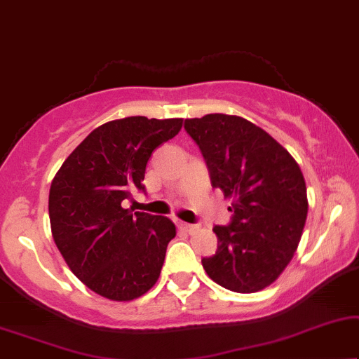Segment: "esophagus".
I'll use <instances>...</instances> for the list:
<instances>
[{
    "label": "esophagus",
    "mask_w": 359,
    "mask_h": 359,
    "mask_svg": "<svg viewBox=\"0 0 359 359\" xmlns=\"http://www.w3.org/2000/svg\"><path fill=\"white\" fill-rule=\"evenodd\" d=\"M177 226L182 229V231H187V233H195L198 229L197 224H190V223H185V222H179V223H177Z\"/></svg>",
    "instance_id": "34e87169"
}]
</instances>
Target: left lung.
Listing matches in <instances>:
<instances>
[{"label":"left lung","instance_id":"8db88e82","mask_svg":"<svg viewBox=\"0 0 359 359\" xmlns=\"http://www.w3.org/2000/svg\"><path fill=\"white\" fill-rule=\"evenodd\" d=\"M185 130L233 212L228 226L213 228L218 250L202 259L205 272L233 292L266 289L302 238L309 210L302 170L285 147L241 116L210 113L185 119Z\"/></svg>","mask_w":359,"mask_h":359}]
</instances>
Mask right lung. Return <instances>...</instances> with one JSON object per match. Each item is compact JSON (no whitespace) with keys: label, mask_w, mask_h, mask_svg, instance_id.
<instances>
[{"label":"right lung","mask_w":359,"mask_h":359,"mask_svg":"<svg viewBox=\"0 0 359 359\" xmlns=\"http://www.w3.org/2000/svg\"><path fill=\"white\" fill-rule=\"evenodd\" d=\"M182 118L128 116L93 130L67 157L49 192L52 238L70 271L102 297L130 302L161 276L175 236L169 218L123 208L142 190L156 147L179 135Z\"/></svg>","instance_id":"right-lung-1"}]
</instances>
